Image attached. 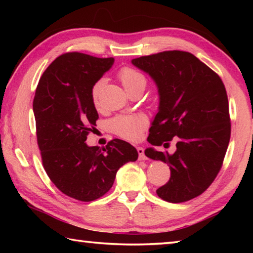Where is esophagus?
<instances>
[{
  "mask_svg": "<svg viewBox=\"0 0 253 253\" xmlns=\"http://www.w3.org/2000/svg\"><path fill=\"white\" fill-rule=\"evenodd\" d=\"M137 152H138V160L139 161L146 160V156H145V154H144V148L143 147H137Z\"/></svg>",
  "mask_w": 253,
  "mask_h": 253,
  "instance_id": "34e87169",
  "label": "esophagus"
}]
</instances>
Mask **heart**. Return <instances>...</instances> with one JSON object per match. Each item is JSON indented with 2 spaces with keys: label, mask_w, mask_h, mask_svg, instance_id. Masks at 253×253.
I'll list each match as a JSON object with an SVG mask.
<instances>
[{
  "label": "heart",
  "mask_w": 253,
  "mask_h": 253,
  "mask_svg": "<svg viewBox=\"0 0 253 253\" xmlns=\"http://www.w3.org/2000/svg\"><path fill=\"white\" fill-rule=\"evenodd\" d=\"M118 77L121 79L126 90L136 87L138 84H145V77L135 69L129 67H124L118 72ZM105 84L104 79L96 81L91 89V98L93 104L97 107L99 106V93ZM147 126V119L143 115H121L111 119L109 122L110 130L115 132L122 138L128 140H137L140 138L143 131Z\"/></svg>",
  "instance_id": "1"
}]
</instances>
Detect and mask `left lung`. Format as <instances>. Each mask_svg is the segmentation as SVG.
I'll return each mask as SVG.
<instances>
[{
  "label": "left lung",
  "mask_w": 253,
  "mask_h": 253,
  "mask_svg": "<svg viewBox=\"0 0 253 253\" xmlns=\"http://www.w3.org/2000/svg\"><path fill=\"white\" fill-rule=\"evenodd\" d=\"M158 89V113L149 129L145 155L169 164V181L156 191L164 201L186 202L202 194L220 172L230 142L225 87L219 76L185 51H164L136 58ZM177 142L173 154L153 148Z\"/></svg>",
  "instance_id": "obj_1"
}]
</instances>
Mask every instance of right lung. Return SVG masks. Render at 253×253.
<instances>
[{"label": "right lung", "mask_w": 253, "mask_h": 253, "mask_svg": "<svg viewBox=\"0 0 253 253\" xmlns=\"http://www.w3.org/2000/svg\"><path fill=\"white\" fill-rule=\"evenodd\" d=\"M114 61L80 52L60 55L43 72L33 99L45 172L63 194L83 202L105 195L117 170L138 158L136 148L122 139L102 148L85 144L98 119L91 89Z\"/></svg>", "instance_id": "add662e5"}]
</instances>
